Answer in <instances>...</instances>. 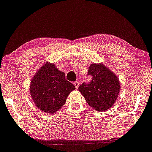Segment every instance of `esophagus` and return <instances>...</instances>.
Segmentation results:
<instances>
[{
	"label": "esophagus",
	"mask_w": 152,
	"mask_h": 152,
	"mask_svg": "<svg viewBox=\"0 0 152 152\" xmlns=\"http://www.w3.org/2000/svg\"><path fill=\"white\" fill-rule=\"evenodd\" d=\"M73 84H74V85H75V87L76 88H78L79 86V82L78 81H75V82L73 83Z\"/></svg>",
	"instance_id": "34e87169"
}]
</instances>
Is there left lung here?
I'll return each instance as SVG.
<instances>
[{
  "mask_svg": "<svg viewBox=\"0 0 152 152\" xmlns=\"http://www.w3.org/2000/svg\"><path fill=\"white\" fill-rule=\"evenodd\" d=\"M88 75L89 82L83 83L79 91L89 106L99 111L110 108L116 101L120 91V83L116 75L102 64L90 65Z\"/></svg>",
  "mask_w": 152,
  "mask_h": 152,
  "instance_id": "1",
  "label": "left lung"
}]
</instances>
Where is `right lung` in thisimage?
I'll return each instance as SVG.
<instances>
[{"instance_id":"1","label":"right lung","mask_w":152,"mask_h":152,"mask_svg":"<svg viewBox=\"0 0 152 152\" xmlns=\"http://www.w3.org/2000/svg\"><path fill=\"white\" fill-rule=\"evenodd\" d=\"M75 88L65 79V73L54 64H45L30 83V94L35 105L47 113H55L64 105L67 97Z\"/></svg>"}]
</instances>
